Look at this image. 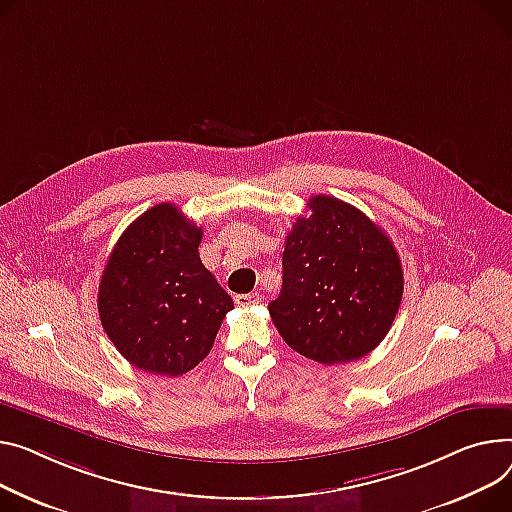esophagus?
<instances>
[{
    "label": "esophagus",
    "instance_id": "obj_1",
    "mask_svg": "<svg viewBox=\"0 0 512 512\" xmlns=\"http://www.w3.org/2000/svg\"><path fill=\"white\" fill-rule=\"evenodd\" d=\"M259 300H261V296H259L257 292H249V294H236V296H234V302H236V306H255V304H259Z\"/></svg>",
    "mask_w": 512,
    "mask_h": 512
}]
</instances>
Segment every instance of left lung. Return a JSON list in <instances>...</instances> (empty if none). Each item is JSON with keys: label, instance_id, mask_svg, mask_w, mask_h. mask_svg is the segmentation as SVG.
Returning <instances> with one entry per match:
<instances>
[{"label": "left lung", "instance_id": "1", "mask_svg": "<svg viewBox=\"0 0 512 512\" xmlns=\"http://www.w3.org/2000/svg\"><path fill=\"white\" fill-rule=\"evenodd\" d=\"M286 236L284 282L269 315L284 342L323 364L358 360L389 333L403 269L389 236L350 203L315 195Z\"/></svg>", "mask_w": 512, "mask_h": 512}]
</instances>
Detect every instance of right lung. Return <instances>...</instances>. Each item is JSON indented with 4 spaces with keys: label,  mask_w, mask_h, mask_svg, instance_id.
<instances>
[{
    "label": "right lung",
    "mask_w": 512,
    "mask_h": 512,
    "mask_svg": "<svg viewBox=\"0 0 512 512\" xmlns=\"http://www.w3.org/2000/svg\"><path fill=\"white\" fill-rule=\"evenodd\" d=\"M201 226L158 203L119 236L98 286L102 329L146 372L179 377L214 346L234 302L199 259Z\"/></svg>",
    "instance_id": "obj_1"
}]
</instances>
